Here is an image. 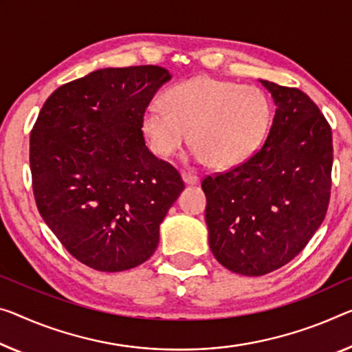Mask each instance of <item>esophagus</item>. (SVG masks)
Instances as JSON below:
<instances>
[{
	"label": "esophagus",
	"mask_w": 352,
	"mask_h": 352,
	"mask_svg": "<svg viewBox=\"0 0 352 352\" xmlns=\"http://www.w3.org/2000/svg\"><path fill=\"white\" fill-rule=\"evenodd\" d=\"M181 176H182V181L187 184V186H195V184H198L199 182V177L197 176V175H193V173H186V171H182L181 173Z\"/></svg>",
	"instance_id": "1"
}]
</instances>
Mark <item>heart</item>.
Wrapping results in <instances>:
<instances>
[{"label": "heart", "instance_id": "1", "mask_svg": "<svg viewBox=\"0 0 352 352\" xmlns=\"http://www.w3.org/2000/svg\"><path fill=\"white\" fill-rule=\"evenodd\" d=\"M164 104H151L143 113L151 149L168 157L182 148L190 132L195 159L206 160L214 168H230L250 157L272 118L261 91L212 77L171 86Z\"/></svg>", "mask_w": 352, "mask_h": 352}]
</instances>
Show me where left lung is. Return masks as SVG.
I'll return each mask as SVG.
<instances>
[{
  "label": "left lung",
  "instance_id": "1",
  "mask_svg": "<svg viewBox=\"0 0 352 352\" xmlns=\"http://www.w3.org/2000/svg\"><path fill=\"white\" fill-rule=\"evenodd\" d=\"M275 116L266 142L244 164L201 182L209 247L231 272L259 277L299 255L326 217L332 131L297 88L259 80Z\"/></svg>",
  "mask_w": 352,
  "mask_h": 352
}]
</instances>
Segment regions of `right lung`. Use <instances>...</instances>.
Instances as JSON below:
<instances>
[{
    "instance_id": "1",
    "label": "right lung",
    "mask_w": 352,
    "mask_h": 352,
    "mask_svg": "<svg viewBox=\"0 0 352 352\" xmlns=\"http://www.w3.org/2000/svg\"><path fill=\"white\" fill-rule=\"evenodd\" d=\"M171 75L159 66L107 67L45 100L30 137L36 204L80 263L121 272L149 259L166 212L184 190L148 149L143 113Z\"/></svg>"
}]
</instances>
